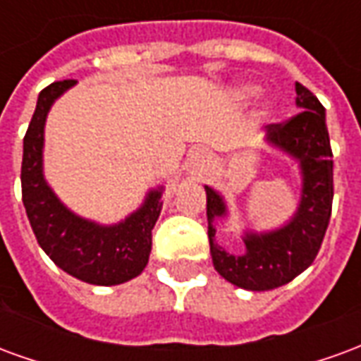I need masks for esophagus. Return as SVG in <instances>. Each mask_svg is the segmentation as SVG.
Here are the masks:
<instances>
[{"label": "esophagus", "mask_w": 361, "mask_h": 361, "mask_svg": "<svg viewBox=\"0 0 361 361\" xmlns=\"http://www.w3.org/2000/svg\"><path fill=\"white\" fill-rule=\"evenodd\" d=\"M204 165H206V155H204V152H192L190 153V159H188V167H190V173H194V175H198V173H202L204 171Z\"/></svg>", "instance_id": "esophagus-1"}]
</instances>
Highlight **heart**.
I'll return each instance as SVG.
<instances>
[{"mask_svg": "<svg viewBox=\"0 0 361 361\" xmlns=\"http://www.w3.org/2000/svg\"><path fill=\"white\" fill-rule=\"evenodd\" d=\"M245 93H247V94H250V93H252V89H247V91H245Z\"/></svg>", "mask_w": 361, "mask_h": 361, "instance_id": "1", "label": "heart"}]
</instances>
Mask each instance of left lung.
<instances>
[{"label":"left lung","mask_w":361,"mask_h":361,"mask_svg":"<svg viewBox=\"0 0 361 361\" xmlns=\"http://www.w3.org/2000/svg\"><path fill=\"white\" fill-rule=\"evenodd\" d=\"M301 112L268 126V142L299 159L303 194L290 224L270 233L245 235L247 252L231 255L216 243L214 219L226 216V204L206 186L208 239L214 267L227 282L252 291L280 288L311 267L329 227L332 212V149L324 106L307 87L295 83Z\"/></svg>","instance_id":"obj_1"}]
</instances>
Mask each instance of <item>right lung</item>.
<instances>
[{
  "label": "right lung",
  "instance_id": "add662e5",
  "mask_svg": "<svg viewBox=\"0 0 361 361\" xmlns=\"http://www.w3.org/2000/svg\"><path fill=\"white\" fill-rule=\"evenodd\" d=\"M75 79L56 81L40 91L37 109L23 140L21 190L30 227L54 264L78 280L116 286L142 274L152 252V229L161 212V188L118 226L103 227L81 219L56 198L42 176L46 114Z\"/></svg>",
  "mask_w": 361,
  "mask_h": 361
}]
</instances>
